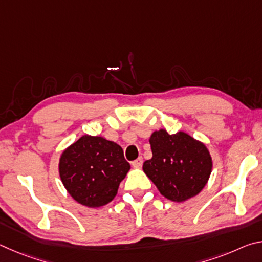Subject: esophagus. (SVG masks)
Returning a JSON list of instances; mask_svg holds the SVG:
<instances>
[{
  "instance_id": "34e87169",
  "label": "esophagus",
  "mask_w": 262,
  "mask_h": 262,
  "mask_svg": "<svg viewBox=\"0 0 262 262\" xmlns=\"http://www.w3.org/2000/svg\"><path fill=\"white\" fill-rule=\"evenodd\" d=\"M142 163H143V158L139 157L137 159H135V161L132 162V165L134 167H140L142 165Z\"/></svg>"
}]
</instances>
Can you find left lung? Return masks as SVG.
Instances as JSON below:
<instances>
[{"label": "left lung", "instance_id": "8db88e82", "mask_svg": "<svg viewBox=\"0 0 262 262\" xmlns=\"http://www.w3.org/2000/svg\"><path fill=\"white\" fill-rule=\"evenodd\" d=\"M152 157L143 171L166 199L183 202L199 194L211 173L212 162L206 145L184 132L165 129L150 136Z\"/></svg>", "mask_w": 262, "mask_h": 262}]
</instances>
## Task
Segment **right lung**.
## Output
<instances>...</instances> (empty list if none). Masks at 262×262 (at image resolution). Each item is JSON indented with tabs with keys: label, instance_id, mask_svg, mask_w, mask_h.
<instances>
[{
	"label": "right lung",
	"instance_id": "add662e5",
	"mask_svg": "<svg viewBox=\"0 0 262 262\" xmlns=\"http://www.w3.org/2000/svg\"><path fill=\"white\" fill-rule=\"evenodd\" d=\"M130 165L115 142L84 135L64 150L59 171L62 183L74 200L96 208L114 199Z\"/></svg>",
	"mask_w": 262,
	"mask_h": 262
}]
</instances>
